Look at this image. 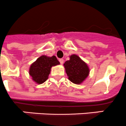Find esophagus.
<instances>
[{"mask_svg":"<svg viewBox=\"0 0 126 126\" xmlns=\"http://www.w3.org/2000/svg\"><path fill=\"white\" fill-rule=\"evenodd\" d=\"M59 62H60L61 64L63 65V59H59Z\"/></svg>","mask_w":126,"mask_h":126,"instance_id":"obj_1","label":"esophagus"}]
</instances>
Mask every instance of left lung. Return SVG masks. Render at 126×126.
<instances>
[{"label":"left lung","instance_id":"1","mask_svg":"<svg viewBox=\"0 0 126 126\" xmlns=\"http://www.w3.org/2000/svg\"><path fill=\"white\" fill-rule=\"evenodd\" d=\"M63 66L68 79L74 84H81L89 76V67L77 54L70 56V59L65 62Z\"/></svg>","mask_w":126,"mask_h":126}]
</instances>
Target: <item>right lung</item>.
<instances>
[{
  "mask_svg": "<svg viewBox=\"0 0 126 126\" xmlns=\"http://www.w3.org/2000/svg\"><path fill=\"white\" fill-rule=\"evenodd\" d=\"M59 64L55 56L48 57L42 55L31 65L29 73L33 81L37 84H42L48 79L51 67Z\"/></svg>",
  "mask_w": 126,
  "mask_h": 126,
  "instance_id": "add662e5",
  "label": "right lung"
}]
</instances>
